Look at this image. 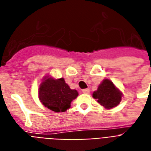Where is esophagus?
<instances>
[{"label": "esophagus", "mask_w": 151, "mask_h": 151, "mask_svg": "<svg viewBox=\"0 0 151 151\" xmlns=\"http://www.w3.org/2000/svg\"><path fill=\"white\" fill-rule=\"evenodd\" d=\"M83 92L84 94H88L89 92H90V90L88 88H85L83 90Z\"/></svg>", "instance_id": "1"}]
</instances>
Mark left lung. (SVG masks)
<instances>
[{
    "mask_svg": "<svg viewBox=\"0 0 151 151\" xmlns=\"http://www.w3.org/2000/svg\"><path fill=\"white\" fill-rule=\"evenodd\" d=\"M92 97L106 109L116 107L122 101V92L109 79H104L96 91L93 92Z\"/></svg>",
    "mask_w": 151,
    "mask_h": 151,
    "instance_id": "left-lung-1",
    "label": "left lung"
}]
</instances>
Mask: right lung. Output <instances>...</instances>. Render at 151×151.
<instances>
[{"label":"right lung","instance_id":"right-lung-1","mask_svg":"<svg viewBox=\"0 0 151 151\" xmlns=\"http://www.w3.org/2000/svg\"><path fill=\"white\" fill-rule=\"evenodd\" d=\"M79 93L76 89H71L63 78L55 79L50 75L42 79L38 88V98L45 107L60 113L71 107V102Z\"/></svg>","mask_w":151,"mask_h":151}]
</instances>
